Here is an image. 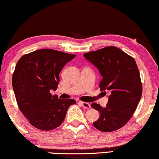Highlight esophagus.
<instances>
[{
  "label": "esophagus",
  "mask_w": 159,
  "mask_h": 159,
  "mask_svg": "<svg viewBox=\"0 0 159 159\" xmlns=\"http://www.w3.org/2000/svg\"><path fill=\"white\" fill-rule=\"evenodd\" d=\"M79 103L81 104V106H83L84 108H91V105H90L89 103H86V102H82V101H80Z\"/></svg>",
  "instance_id": "1"
}]
</instances>
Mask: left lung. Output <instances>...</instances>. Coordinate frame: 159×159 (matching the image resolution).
<instances>
[{"mask_svg":"<svg viewBox=\"0 0 159 159\" xmlns=\"http://www.w3.org/2000/svg\"><path fill=\"white\" fill-rule=\"evenodd\" d=\"M95 66L102 76L100 91L109 93L106 107L92 103L100 112L93 125L100 131L111 132L122 128L130 119L141 99L142 86L140 74L133 57L120 48L106 47L84 54Z\"/></svg>","mask_w":159,"mask_h":159,"instance_id":"8db88e82","label":"left lung"}]
</instances>
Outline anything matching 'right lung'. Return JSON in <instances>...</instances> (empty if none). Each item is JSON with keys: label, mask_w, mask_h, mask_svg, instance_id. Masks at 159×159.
Wrapping results in <instances>:
<instances>
[{"label": "right lung", "mask_w": 159, "mask_h": 159, "mask_svg": "<svg viewBox=\"0 0 159 159\" xmlns=\"http://www.w3.org/2000/svg\"><path fill=\"white\" fill-rule=\"evenodd\" d=\"M75 55L40 49L22 56L12 75V86L20 110L34 127L51 130L59 127L73 99H59L50 91L57 89L59 73Z\"/></svg>", "instance_id": "add662e5"}]
</instances>
